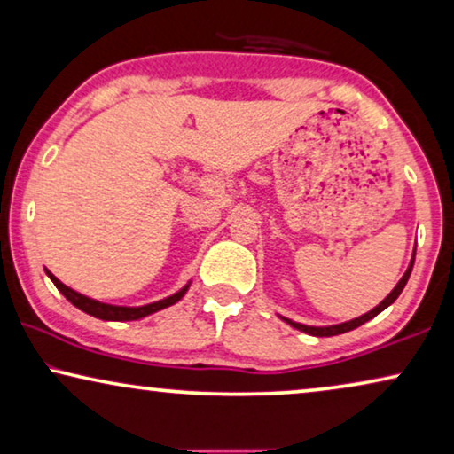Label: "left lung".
<instances>
[{
    "mask_svg": "<svg viewBox=\"0 0 454 454\" xmlns=\"http://www.w3.org/2000/svg\"><path fill=\"white\" fill-rule=\"evenodd\" d=\"M413 262H415V252H413V260H411V264H409V269L405 270V275H403V278L399 283H396V287L390 291V294L384 297V300L378 303V306L374 308V309H370L368 314H364V316H359V318H356V320H349V322H343V325H337V326H306V325H300V322H294V320H289V318H283L285 322H287V325H291L294 328H297V331H301V333H308V334H312V337H334V334H343V333H349V331H353V328H357V326H362L364 322H368V320H372L374 318V316H378L382 312V309H387L390 303H393L396 297L401 295V291L405 289V285H407V281H409V275H411V269H413Z\"/></svg>",
    "mask_w": 454,
    "mask_h": 454,
    "instance_id": "8db88e82",
    "label": "left lung"
}]
</instances>
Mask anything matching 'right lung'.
<instances>
[{
  "label": "right lung",
  "mask_w": 454,
  "mask_h": 454,
  "mask_svg": "<svg viewBox=\"0 0 454 454\" xmlns=\"http://www.w3.org/2000/svg\"><path fill=\"white\" fill-rule=\"evenodd\" d=\"M47 275L53 281L55 287H58L61 294H64L67 301L74 303V306H76L78 309H82V312L95 316V318H101V320H138V318H145V316H148V314H154V312H159V309L177 303L190 287V285H185V287L179 289L177 294L165 297V300H160V301L146 303V306H140V308H126V306H111V303H101L97 300H90V297L80 295L78 291L66 287V285L61 283L58 277H53L49 270H47Z\"/></svg>",
  "instance_id": "add662e5"
}]
</instances>
